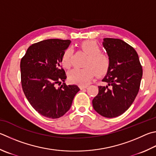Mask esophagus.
I'll return each instance as SVG.
<instances>
[{
  "instance_id": "1",
  "label": "esophagus",
  "mask_w": 156,
  "mask_h": 156,
  "mask_svg": "<svg viewBox=\"0 0 156 156\" xmlns=\"http://www.w3.org/2000/svg\"><path fill=\"white\" fill-rule=\"evenodd\" d=\"M88 86L89 85H80L79 87H80V89H86L87 87H88Z\"/></svg>"
}]
</instances>
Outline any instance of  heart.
I'll list each match as a JSON object with an SVG mask.
<instances>
[{
	"mask_svg": "<svg viewBox=\"0 0 156 156\" xmlns=\"http://www.w3.org/2000/svg\"><path fill=\"white\" fill-rule=\"evenodd\" d=\"M81 50L87 53L88 57L84 63V68H74L68 73L70 82L80 85H87L96 74L104 76L110 66V58L106 54L101 52V48L97 42L87 40L80 45ZM73 50L68 48L61 56V64L64 68L68 69L72 64Z\"/></svg>",
	"mask_w": 156,
	"mask_h": 156,
	"instance_id": "heart-1",
	"label": "heart"
}]
</instances>
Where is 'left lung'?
I'll return each mask as SVG.
<instances>
[{
    "label": "left lung",
    "mask_w": 156,
    "mask_h": 156,
    "mask_svg": "<svg viewBox=\"0 0 156 156\" xmlns=\"http://www.w3.org/2000/svg\"><path fill=\"white\" fill-rule=\"evenodd\" d=\"M103 46L110 66L99 92L92 101L93 108L107 118L118 117L132 105L140 89L143 68L136 51L119 39H104Z\"/></svg>",
    "instance_id": "left-lung-1"
}]
</instances>
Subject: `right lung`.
Instances as JSON below:
<instances>
[{"mask_svg": "<svg viewBox=\"0 0 156 156\" xmlns=\"http://www.w3.org/2000/svg\"><path fill=\"white\" fill-rule=\"evenodd\" d=\"M71 41L46 39L29 47L20 61L22 90L30 105L50 119L62 117L69 110L80 89L63 83L67 76L61 66V56Z\"/></svg>", "mask_w": 156, "mask_h": 156, "instance_id": "add662e5", "label": "right lung"}]
</instances>
